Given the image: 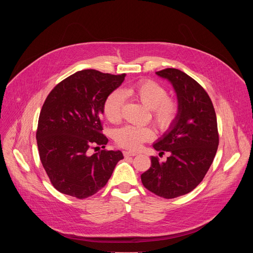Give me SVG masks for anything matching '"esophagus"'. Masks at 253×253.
Returning <instances> with one entry per match:
<instances>
[{
	"mask_svg": "<svg viewBox=\"0 0 253 253\" xmlns=\"http://www.w3.org/2000/svg\"><path fill=\"white\" fill-rule=\"evenodd\" d=\"M123 154L125 157H129V156H136L137 153L134 151H123Z\"/></svg>",
	"mask_w": 253,
	"mask_h": 253,
	"instance_id": "obj_1",
	"label": "esophagus"
}]
</instances>
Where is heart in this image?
Instances as JSON below:
<instances>
[{
    "label": "heart",
    "mask_w": 253,
    "mask_h": 253,
    "mask_svg": "<svg viewBox=\"0 0 253 253\" xmlns=\"http://www.w3.org/2000/svg\"><path fill=\"white\" fill-rule=\"evenodd\" d=\"M125 97H132L151 109L155 124L162 130L171 127L176 120L178 105L174 99L167 97L166 89L152 80H141L127 85L121 91L115 90L106 97L103 113L108 121H120ZM153 136L154 132L148 126L125 125L114 133L118 145L131 150L140 148L144 142L151 140Z\"/></svg>",
    "instance_id": "heart-1"
}]
</instances>
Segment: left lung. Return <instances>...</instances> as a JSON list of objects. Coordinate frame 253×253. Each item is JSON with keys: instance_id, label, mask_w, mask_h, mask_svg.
I'll list each match as a JSON object with an SVG mask.
<instances>
[{"instance_id": "obj_1", "label": "left lung", "mask_w": 253, "mask_h": 253, "mask_svg": "<svg viewBox=\"0 0 253 253\" xmlns=\"http://www.w3.org/2000/svg\"><path fill=\"white\" fill-rule=\"evenodd\" d=\"M172 85L178 103L175 122L154 144L165 162L151 157V167L141 175L149 191L175 198L192 191L204 178L217 151L219 137L213 104L206 91L184 72L167 68L156 72Z\"/></svg>"}]
</instances>
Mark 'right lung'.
<instances>
[{
	"instance_id": "obj_1",
	"label": "right lung",
	"mask_w": 253,
	"mask_h": 253,
	"mask_svg": "<svg viewBox=\"0 0 253 253\" xmlns=\"http://www.w3.org/2000/svg\"><path fill=\"white\" fill-rule=\"evenodd\" d=\"M125 74L82 70L60 82L48 95L39 116L36 138L39 155L53 186L79 199L94 195L106 185L124 158L120 150L92 146L108 143L102 134L103 104L124 81Z\"/></svg>"
}]
</instances>
